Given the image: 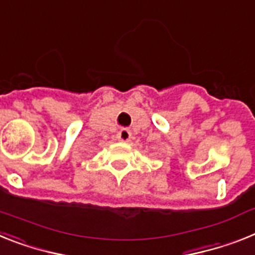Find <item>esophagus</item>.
Segmentation results:
<instances>
[{
	"label": "esophagus",
	"mask_w": 255,
	"mask_h": 255,
	"mask_svg": "<svg viewBox=\"0 0 255 255\" xmlns=\"http://www.w3.org/2000/svg\"><path fill=\"white\" fill-rule=\"evenodd\" d=\"M117 137H118V140L121 141V142H128V141L131 140L132 133L129 129H127V128H123V129H121V131L118 132Z\"/></svg>",
	"instance_id": "1"
}]
</instances>
